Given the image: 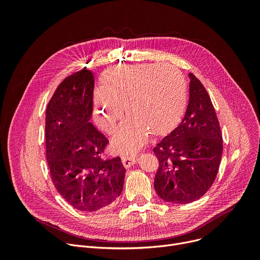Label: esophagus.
<instances>
[{
  "instance_id": "obj_1",
  "label": "esophagus",
  "mask_w": 260,
  "mask_h": 260,
  "mask_svg": "<svg viewBox=\"0 0 260 260\" xmlns=\"http://www.w3.org/2000/svg\"><path fill=\"white\" fill-rule=\"evenodd\" d=\"M121 159H122V164H123L124 168L128 169L137 162L138 156L137 155H127V156H122Z\"/></svg>"
}]
</instances>
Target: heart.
I'll return each mask as SVG.
<instances>
[{"mask_svg":"<svg viewBox=\"0 0 260 260\" xmlns=\"http://www.w3.org/2000/svg\"><path fill=\"white\" fill-rule=\"evenodd\" d=\"M102 89L93 95L94 119L113 133L129 116L115 138L121 152H135L148 134L162 136L180 123L186 107L187 86L181 72L171 64H122L109 71Z\"/></svg>","mask_w":260,"mask_h":260,"instance_id":"heart-1","label":"heart"}]
</instances>
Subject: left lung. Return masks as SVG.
<instances>
[{"label":"left lung","instance_id":"1","mask_svg":"<svg viewBox=\"0 0 260 260\" xmlns=\"http://www.w3.org/2000/svg\"><path fill=\"white\" fill-rule=\"evenodd\" d=\"M189 102L181 123L154 148L159 168L154 179L158 197L173 204L201 199L212 186L221 161L222 136L211 99L189 74Z\"/></svg>","mask_w":260,"mask_h":260}]
</instances>
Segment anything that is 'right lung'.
<instances>
[{
	"mask_svg": "<svg viewBox=\"0 0 260 260\" xmlns=\"http://www.w3.org/2000/svg\"><path fill=\"white\" fill-rule=\"evenodd\" d=\"M93 73L82 70L56 88L46 110V158L58 193L79 211L112 205L123 190L120 157L104 159L108 140L90 123Z\"/></svg>",
	"mask_w": 260,
	"mask_h": 260,
	"instance_id": "obj_1",
	"label": "right lung"
}]
</instances>
